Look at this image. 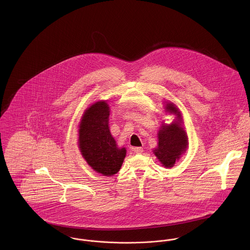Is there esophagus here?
Segmentation results:
<instances>
[{"label":"esophagus","mask_w":250,"mask_h":250,"mask_svg":"<svg viewBox=\"0 0 250 250\" xmlns=\"http://www.w3.org/2000/svg\"><path fill=\"white\" fill-rule=\"evenodd\" d=\"M132 150H133V152H134V153L141 154L143 153L144 148H143V147H133V148H132Z\"/></svg>","instance_id":"esophagus-1"}]
</instances>
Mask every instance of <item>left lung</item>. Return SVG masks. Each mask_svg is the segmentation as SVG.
I'll use <instances>...</instances> for the list:
<instances>
[{
	"mask_svg": "<svg viewBox=\"0 0 250 250\" xmlns=\"http://www.w3.org/2000/svg\"><path fill=\"white\" fill-rule=\"evenodd\" d=\"M166 109L177 117L172 124L162 125L158 132V147L154 149L153 152L161 164L168 168L172 167L181 155L186 152L188 141L187 132L182 125L183 119L180 110L172 103H167Z\"/></svg>",
	"mask_w": 250,
	"mask_h": 250,
	"instance_id": "left-lung-1",
	"label": "left lung"
}]
</instances>
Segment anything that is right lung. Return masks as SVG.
<instances>
[{"mask_svg":"<svg viewBox=\"0 0 250 250\" xmlns=\"http://www.w3.org/2000/svg\"><path fill=\"white\" fill-rule=\"evenodd\" d=\"M109 106L105 101L90 105L82 117L79 126V148L94 171L104 176L118 172L126 154L118 147L108 127Z\"/></svg>","mask_w":250,"mask_h":250,"instance_id":"obj_1","label":"right lung"}]
</instances>
